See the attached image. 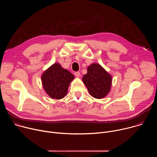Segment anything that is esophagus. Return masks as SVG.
Masks as SVG:
<instances>
[{
	"label": "esophagus",
	"mask_w": 157,
	"mask_h": 157,
	"mask_svg": "<svg viewBox=\"0 0 157 157\" xmlns=\"http://www.w3.org/2000/svg\"><path fill=\"white\" fill-rule=\"evenodd\" d=\"M75 75L76 76V77H79L80 76H81V74H80V72H79V71H76V72H75Z\"/></svg>",
	"instance_id": "obj_1"
}]
</instances>
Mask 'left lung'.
I'll return each mask as SVG.
<instances>
[{"instance_id": "8db88e82", "label": "left lung", "mask_w": 157, "mask_h": 157, "mask_svg": "<svg viewBox=\"0 0 157 157\" xmlns=\"http://www.w3.org/2000/svg\"><path fill=\"white\" fill-rule=\"evenodd\" d=\"M87 70V73L83 76L82 81L89 94L97 99L104 98L110 90L111 76L97 63L89 66Z\"/></svg>"}]
</instances>
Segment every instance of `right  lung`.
<instances>
[{"label":"right lung","instance_id":"right-lung-1","mask_svg":"<svg viewBox=\"0 0 157 157\" xmlns=\"http://www.w3.org/2000/svg\"><path fill=\"white\" fill-rule=\"evenodd\" d=\"M74 76L67 70L63 69L58 63H55L41 76L44 89L53 99H60L67 94L70 82Z\"/></svg>","mask_w":157,"mask_h":157}]
</instances>
